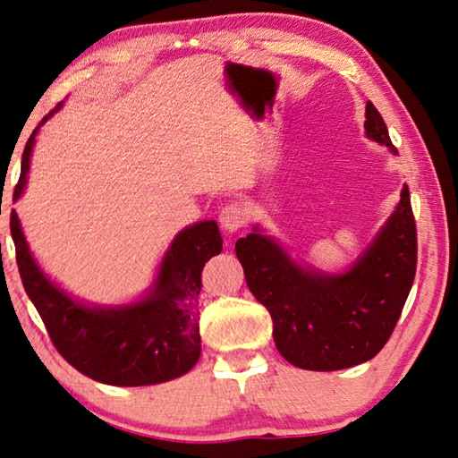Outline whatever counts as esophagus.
<instances>
[{"mask_svg": "<svg viewBox=\"0 0 458 458\" xmlns=\"http://www.w3.org/2000/svg\"><path fill=\"white\" fill-rule=\"evenodd\" d=\"M219 223L227 233H235L237 229H242L247 223V213L243 205H239V202H229V205H225L219 213Z\"/></svg>", "mask_w": 458, "mask_h": 458, "instance_id": "esophagus-1", "label": "esophagus"}]
</instances>
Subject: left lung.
<instances>
[{
	"mask_svg": "<svg viewBox=\"0 0 458 458\" xmlns=\"http://www.w3.org/2000/svg\"><path fill=\"white\" fill-rule=\"evenodd\" d=\"M365 136L398 156L371 101L365 105ZM235 253L251 294L274 320L276 347L288 363L309 371L365 363L392 336L414 284L418 243L408 184L384 227L344 272L298 264L259 225L237 239Z\"/></svg>",
	"mask_w": 458,
	"mask_h": 458,
	"instance_id": "1",
	"label": "left lung"
}]
</instances>
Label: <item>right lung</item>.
Listing matches in <instances>:
<instances>
[{"mask_svg": "<svg viewBox=\"0 0 458 458\" xmlns=\"http://www.w3.org/2000/svg\"><path fill=\"white\" fill-rule=\"evenodd\" d=\"M63 107L56 105L26 141L13 200L26 189L30 156L40 127ZM10 231L20 278L47 325L58 353L82 376L107 386H154L189 373L200 357V272L223 250L215 221H199L178 231L156 272L152 286L130 304H87L52 282L34 259L18 213Z\"/></svg>", "mask_w": 458, "mask_h": 458, "instance_id": "add662e5", "label": "right lung"}]
</instances>
